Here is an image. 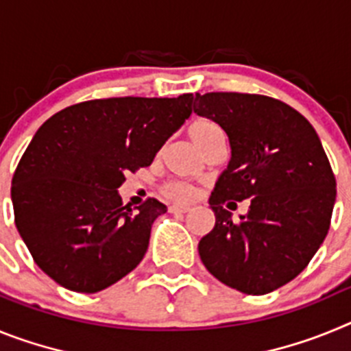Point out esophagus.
Segmentation results:
<instances>
[{
    "mask_svg": "<svg viewBox=\"0 0 351 351\" xmlns=\"http://www.w3.org/2000/svg\"><path fill=\"white\" fill-rule=\"evenodd\" d=\"M169 210L170 213H188V210H190V207L188 206H170Z\"/></svg>",
    "mask_w": 351,
    "mask_h": 351,
    "instance_id": "esophagus-1",
    "label": "esophagus"
}]
</instances>
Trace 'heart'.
Here are the masks:
<instances>
[{"label":"heart","instance_id":"b5f03b06","mask_svg":"<svg viewBox=\"0 0 351 351\" xmlns=\"http://www.w3.org/2000/svg\"><path fill=\"white\" fill-rule=\"evenodd\" d=\"M188 135H190V138L193 141V144L197 145L198 149H202L204 145L209 141H213L214 137L223 135V132L214 121L200 117V119H195L193 123L188 126ZM163 193H165V197H169L170 200H176V202H190L191 198L195 197V188L191 184H188V182L173 181L165 184Z\"/></svg>","mask_w":351,"mask_h":351}]
</instances>
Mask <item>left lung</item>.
I'll return each instance as SVG.
<instances>
[{"label":"left lung","instance_id":"1","mask_svg":"<svg viewBox=\"0 0 351 351\" xmlns=\"http://www.w3.org/2000/svg\"><path fill=\"white\" fill-rule=\"evenodd\" d=\"M195 114L218 123L232 158L210 193L216 223L198 243L207 271L226 287L263 295L300 274L324 243L336 202V178L302 114L247 93L195 95ZM252 198L231 221L228 199Z\"/></svg>","mask_w":351,"mask_h":351}]
</instances>
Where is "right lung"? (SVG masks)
<instances>
[{
    "mask_svg": "<svg viewBox=\"0 0 351 351\" xmlns=\"http://www.w3.org/2000/svg\"><path fill=\"white\" fill-rule=\"evenodd\" d=\"M193 95L104 98L63 108L35 133L12 179L15 226L35 263L61 287L96 293L137 267L167 206L135 210L117 188L153 163L191 114Z\"/></svg>",
    "mask_w": 351,
    "mask_h": 351,
    "instance_id": "add662e5",
    "label": "right lung"
}]
</instances>
